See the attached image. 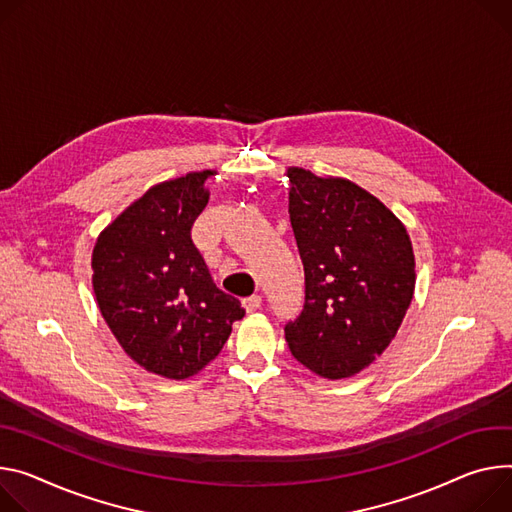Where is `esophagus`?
I'll return each instance as SVG.
<instances>
[{
	"label": "esophagus",
	"mask_w": 512,
	"mask_h": 512,
	"mask_svg": "<svg viewBox=\"0 0 512 512\" xmlns=\"http://www.w3.org/2000/svg\"><path fill=\"white\" fill-rule=\"evenodd\" d=\"M243 308H245L247 312H255V310H259V308H261V296L253 294V296L245 298V300H243Z\"/></svg>",
	"instance_id": "obj_1"
}]
</instances>
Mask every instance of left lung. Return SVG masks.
<instances>
[{
  "instance_id": "1",
  "label": "left lung",
  "mask_w": 512,
  "mask_h": 512,
  "mask_svg": "<svg viewBox=\"0 0 512 512\" xmlns=\"http://www.w3.org/2000/svg\"><path fill=\"white\" fill-rule=\"evenodd\" d=\"M290 222L304 265V308L284 333L314 374L341 380L396 337L414 294L404 224L349 179L290 167Z\"/></svg>"
}]
</instances>
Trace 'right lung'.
Segmentation results:
<instances>
[{
	"label": "right lung",
	"instance_id": "right-lung-1",
	"mask_svg": "<svg viewBox=\"0 0 512 512\" xmlns=\"http://www.w3.org/2000/svg\"><path fill=\"white\" fill-rule=\"evenodd\" d=\"M212 173L153 185L102 230L91 255V284L110 331L130 359L169 380L198 374L245 316L237 298L216 288L192 243Z\"/></svg>",
	"mask_w": 512,
	"mask_h": 512
}]
</instances>
